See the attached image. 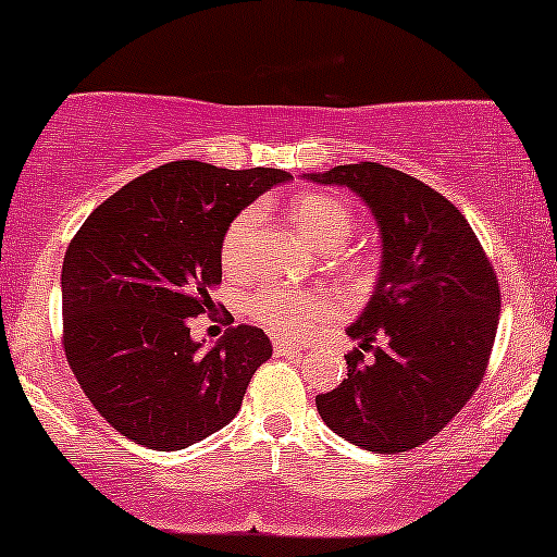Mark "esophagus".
<instances>
[{"mask_svg": "<svg viewBox=\"0 0 557 557\" xmlns=\"http://www.w3.org/2000/svg\"><path fill=\"white\" fill-rule=\"evenodd\" d=\"M273 349H276V355H299L302 352V345H297V342L292 339H273Z\"/></svg>", "mask_w": 557, "mask_h": 557, "instance_id": "34e87169", "label": "esophagus"}]
</instances>
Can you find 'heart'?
Segmentation results:
<instances>
[{"mask_svg": "<svg viewBox=\"0 0 557 557\" xmlns=\"http://www.w3.org/2000/svg\"><path fill=\"white\" fill-rule=\"evenodd\" d=\"M289 215L299 234L310 247L334 252L352 234L355 215L342 199L331 195H299L292 199ZM255 226V210H245L234 218L223 236L221 260L226 268H236L242 260L249 228ZM245 310L252 321L284 336H305L334 315V305L326 297L289 286H262L245 299Z\"/></svg>", "mask_w": 557, "mask_h": 557, "instance_id": "1", "label": "heart"}]
</instances>
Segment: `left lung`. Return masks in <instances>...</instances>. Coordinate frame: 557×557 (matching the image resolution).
<instances>
[{
	"instance_id": "left-lung-1",
	"label": "left lung",
	"mask_w": 557,
	"mask_h": 557,
	"mask_svg": "<svg viewBox=\"0 0 557 557\" xmlns=\"http://www.w3.org/2000/svg\"><path fill=\"white\" fill-rule=\"evenodd\" d=\"M302 178L355 191L381 236L376 286L347 329L358 342L345 355L347 379L315 397L318 413L371 453L413 449L484 379L499 323L495 268L460 210L408 173L360 162Z\"/></svg>"
}]
</instances>
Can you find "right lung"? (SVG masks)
I'll use <instances>...</instances> for the list:
<instances>
[{
	"instance_id": "right-lung-1",
	"label": "right lung",
	"mask_w": 557,
	"mask_h": 557,
	"mask_svg": "<svg viewBox=\"0 0 557 557\" xmlns=\"http://www.w3.org/2000/svg\"><path fill=\"white\" fill-rule=\"evenodd\" d=\"M289 178L278 168L168 162L115 191L73 236L60 278L67 362L99 416L136 445L184 449L239 413L271 339L234 326L205 349L189 318L210 310L231 221Z\"/></svg>"
}]
</instances>
